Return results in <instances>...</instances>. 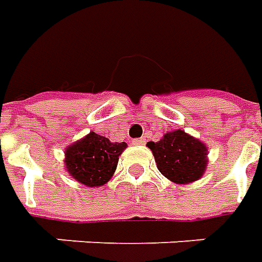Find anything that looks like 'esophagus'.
Wrapping results in <instances>:
<instances>
[{"mask_svg": "<svg viewBox=\"0 0 262 262\" xmlns=\"http://www.w3.org/2000/svg\"><path fill=\"white\" fill-rule=\"evenodd\" d=\"M146 143V139L144 137H140V139H135V140H132V144H135V146H143Z\"/></svg>", "mask_w": 262, "mask_h": 262, "instance_id": "obj_1", "label": "esophagus"}]
</instances>
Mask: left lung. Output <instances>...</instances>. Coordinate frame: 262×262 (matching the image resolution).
<instances>
[{
	"label": "left lung",
	"mask_w": 262,
	"mask_h": 262,
	"mask_svg": "<svg viewBox=\"0 0 262 262\" xmlns=\"http://www.w3.org/2000/svg\"><path fill=\"white\" fill-rule=\"evenodd\" d=\"M159 171L176 184L198 181L208 165V147L181 129L165 133L160 142H148Z\"/></svg>",
	"instance_id": "left-lung-1"
}]
</instances>
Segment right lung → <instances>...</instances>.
<instances>
[{
    "instance_id": "obj_1",
    "label": "right lung",
    "mask_w": 262,
    "mask_h": 262,
    "mask_svg": "<svg viewBox=\"0 0 262 262\" xmlns=\"http://www.w3.org/2000/svg\"><path fill=\"white\" fill-rule=\"evenodd\" d=\"M125 142L112 143L108 137L90 132L66 148V168L70 177L88 188L102 187L112 178Z\"/></svg>"
}]
</instances>
